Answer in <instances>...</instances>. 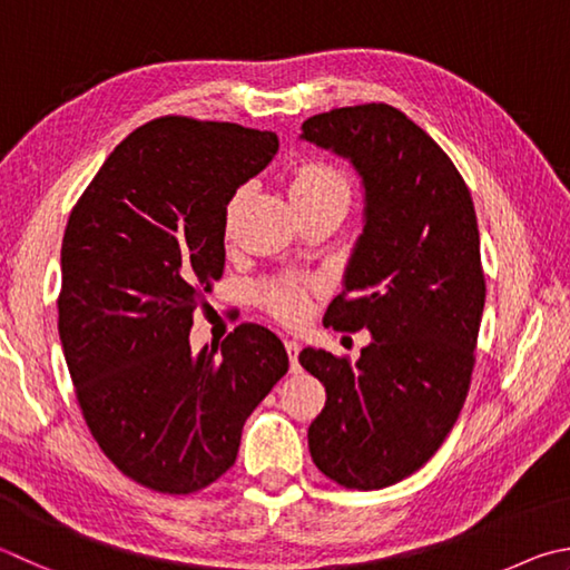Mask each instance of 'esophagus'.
<instances>
[{
	"mask_svg": "<svg viewBox=\"0 0 570 570\" xmlns=\"http://www.w3.org/2000/svg\"><path fill=\"white\" fill-rule=\"evenodd\" d=\"M284 346H286L288 361H292V371L296 374V371H298V351H302V346H298V341H296V338H286V341H284Z\"/></svg>",
	"mask_w": 570,
	"mask_h": 570,
	"instance_id": "1",
	"label": "esophagus"
}]
</instances>
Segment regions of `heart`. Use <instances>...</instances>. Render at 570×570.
Wrapping results in <instances>:
<instances>
[{
	"mask_svg": "<svg viewBox=\"0 0 570 570\" xmlns=\"http://www.w3.org/2000/svg\"><path fill=\"white\" fill-rule=\"evenodd\" d=\"M288 194H292L294 204L328 199V196H348V181L344 174H341L336 167H331L328 161L308 159L294 169L292 184H288ZM242 199H244V191H239L232 199L229 219L236 214V209H239ZM266 304L272 306L282 318L296 321L304 314L306 296L302 288L288 286V284H276L272 288H266Z\"/></svg>",
	"mask_w": 570,
	"mask_h": 570,
	"instance_id": "heart-1",
	"label": "heart"
}]
</instances>
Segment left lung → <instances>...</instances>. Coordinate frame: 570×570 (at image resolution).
I'll return each instance as SVG.
<instances>
[{
	"mask_svg": "<svg viewBox=\"0 0 570 570\" xmlns=\"http://www.w3.org/2000/svg\"><path fill=\"white\" fill-rule=\"evenodd\" d=\"M302 139L348 159L364 186V232L324 324L374 338L356 364L312 346L298 354L326 386L308 451L338 485L386 489L439 451L471 386L485 302L471 191L389 105L316 114Z\"/></svg>",
	"mask_w": 570,
	"mask_h": 570,
	"instance_id": "obj_1",
	"label": "left lung"
}]
</instances>
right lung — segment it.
<instances>
[{
  "mask_svg": "<svg viewBox=\"0 0 570 570\" xmlns=\"http://www.w3.org/2000/svg\"><path fill=\"white\" fill-rule=\"evenodd\" d=\"M276 151L274 131L154 119L69 214L57 306L79 409L107 459L151 491L194 493L229 471L246 419L288 371L282 338L258 324L189 346L224 274L226 204Z\"/></svg>",
  "mask_w": 570,
  "mask_h": 570,
  "instance_id": "obj_1",
  "label": "right lung"
}]
</instances>
